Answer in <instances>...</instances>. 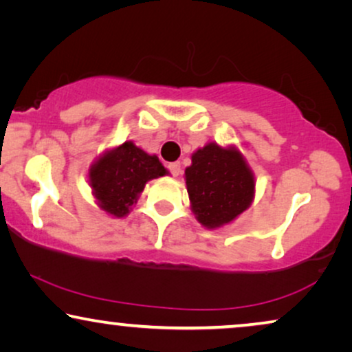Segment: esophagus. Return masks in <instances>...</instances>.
Masks as SVG:
<instances>
[{
	"label": "esophagus",
	"mask_w": 352,
	"mask_h": 352,
	"mask_svg": "<svg viewBox=\"0 0 352 352\" xmlns=\"http://www.w3.org/2000/svg\"><path fill=\"white\" fill-rule=\"evenodd\" d=\"M168 171H170L173 176H179L181 175V163L179 162L170 163V165H168Z\"/></svg>",
	"instance_id": "esophagus-1"
}]
</instances>
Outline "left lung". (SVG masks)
I'll return each mask as SVG.
<instances>
[{
    "label": "left lung",
    "instance_id": "left-lung-1",
    "mask_svg": "<svg viewBox=\"0 0 352 352\" xmlns=\"http://www.w3.org/2000/svg\"><path fill=\"white\" fill-rule=\"evenodd\" d=\"M192 210L206 228H219L237 218L253 200L254 179L235 148L208 144L192 155L186 170Z\"/></svg>",
    "mask_w": 352,
    "mask_h": 352
}]
</instances>
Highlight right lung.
Here are the masks:
<instances>
[{
  "label": "right lung",
  "instance_id": "obj_1",
  "mask_svg": "<svg viewBox=\"0 0 352 352\" xmlns=\"http://www.w3.org/2000/svg\"><path fill=\"white\" fill-rule=\"evenodd\" d=\"M166 173L158 157L148 155L133 142H124L100 157L89 170V182L99 206L122 218L138 200L147 181Z\"/></svg>",
  "mask_w": 352,
  "mask_h": 352
}]
</instances>
